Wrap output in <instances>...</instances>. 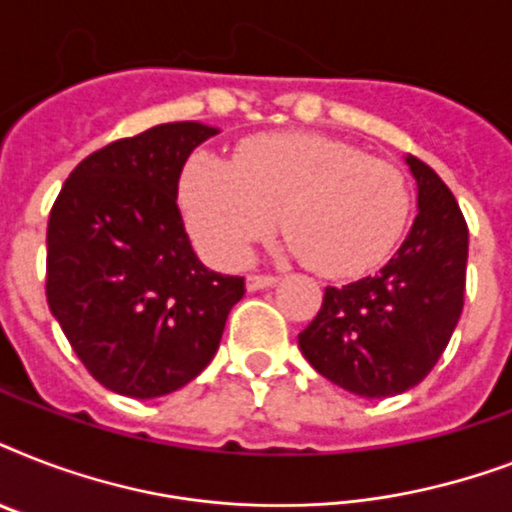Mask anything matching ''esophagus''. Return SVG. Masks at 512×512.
I'll return each mask as SVG.
<instances>
[{
    "label": "esophagus",
    "instance_id": "obj_1",
    "mask_svg": "<svg viewBox=\"0 0 512 512\" xmlns=\"http://www.w3.org/2000/svg\"><path fill=\"white\" fill-rule=\"evenodd\" d=\"M276 276H257V273H252V276H247V292H260V289H268L276 284Z\"/></svg>",
    "mask_w": 512,
    "mask_h": 512
}]
</instances>
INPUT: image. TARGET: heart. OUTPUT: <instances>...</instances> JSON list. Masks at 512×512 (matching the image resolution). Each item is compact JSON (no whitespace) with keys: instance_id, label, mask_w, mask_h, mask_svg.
<instances>
[{"instance_id":"obj_1","label":"heart","mask_w":512,"mask_h":512,"mask_svg":"<svg viewBox=\"0 0 512 512\" xmlns=\"http://www.w3.org/2000/svg\"><path fill=\"white\" fill-rule=\"evenodd\" d=\"M177 196L193 241L212 263H244L279 217L289 249L327 279L377 268L412 207L393 164L311 132L247 140L233 162L199 151L180 172Z\"/></svg>"}]
</instances>
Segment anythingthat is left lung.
Returning a JSON list of instances; mask_svg holds the SVG:
<instances>
[{"mask_svg": "<svg viewBox=\"0 0 512 512\" xmlns=\"http://www.w3.org/2000/svg\"><path fill=\"white\" fill-rule=\"evenodd\" d=\"M417 217L380 273L324 289L297 342L308 364L361 398H388L428 377L462 313L468 225L444 180L406 156Z\"/></svg>", "mask_w": 512, "mask_h": 512, "instance_id": "left-lung-1", "label": "left lung"}]
</instances>
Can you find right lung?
I'll use <instances>...</instances> for the list:
<instances>
[{"label": "right lung", "instance_id": "obj_1", "mask_svg": "<svg viewBox=\"0 0 512 512\" xmlns=\"http://www.w3.org/2000/svg\"><path fill=\"white\" fill-rule=\"evenodd\" d=\"M170 122L116 140L68 175L47 223V303L87 372L130 398L183 388L212 361L244 279L209 271L177 209V180L217 135Z\"/></svg>", "mask_w": 512, "mask_h": 512}]
</instances>
